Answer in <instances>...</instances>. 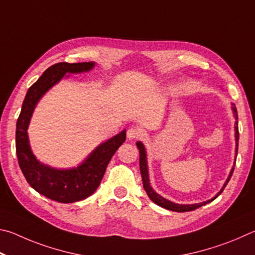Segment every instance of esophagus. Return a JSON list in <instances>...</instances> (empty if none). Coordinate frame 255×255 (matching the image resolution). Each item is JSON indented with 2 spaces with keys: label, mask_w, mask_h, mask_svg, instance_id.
Here are the masks:
<instances>
[{
  "label": "esophagus",
  "mask_w": 255,
  "mask_h": 255,
  "mask_svg": "<svg viewBox=\"0 0 255 255\" xmlns=\"http://www.w3.org/2000/svg\"><path fill=\"white\" fill-rule=\"evenodd\" d=\"M127 134H128V140H133V139H137V137H140L141 136V131H140V128H130L128 130V132H127Z\"/></svg>",
  "instance_id": "esophagus-1"
}]
</instances>
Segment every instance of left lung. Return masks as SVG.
<instances>
[{
	"instance_id": "left-lung-1",
	"label": "left lung",
	"mask_w": 255,
	"mask_h": 255,
	"mask_svg": "<svg viewBox=\"0 0 255 255\" xmlns=\"http://www.w3.org/2000/svg\"><path fill=\"white\" fill-rule=\"evenodd\" d=\"M232 109H233L234 116L236 118V120H238V111H236L234 105L232 106ZM235 139H236V142L239 141V127H238V122H236V127H235ZM136 145H137V148H139V151H140V171H141V176H142V181H143V188L145 189L146 194H148L150 199L152 200L153 203H155L157 205H159V206H161L163 208L169 209V211L179 212V213L190 212V211H195V209L202 207L203 205H206L208 203L213 202V200L215 199V198H217V196L221 195L222 191L224 190V188H225L226 185H227V182L230 181L231 177H232V175H233V171H234V167H233V169H232V171L230 173L229 178H227V180H226V182L224 184V186H223V188L221 189L220 193H218L215 196V197L212 198L211 200H207V202H204V203H200V204H194V205L175 204V203L169 202V200H167V199H164L163 197H161V196H159L157 193H154L152 188H151L150 181H149V175H148V166H146V155H145L144 146H143V144L141 143V142H137ZM238 146H239V143H236V149H238Z\"/></svg>"
}]
</instances>
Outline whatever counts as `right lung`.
I'll list each match as a JSON object with an SVG mask.
<instances>
[{"instance_id": "1", "label": "right lung", "mask_w": 255, "mask_h": 255, "mask_svg": "<svg viewBox=\"0 0 255 255\" xmlns=\"http://www.w3.org/2000/svg\"><path fill=\"white\" fill-rule=\"evenodd\" d=\"M94 67V62H58L49 67L31 86L24 97L17 118L15 148L19 166L28 184L39 194L58 203H75L91 196L100 186L107 164L127 139L125 131L101 144L83 164L69 170H57L40 163L31 152L28 125L39 98L67 73H82Z\"/></svg>"}]
</instances>
